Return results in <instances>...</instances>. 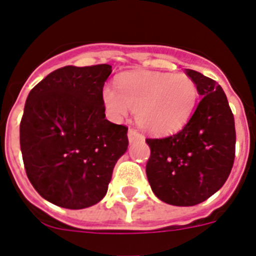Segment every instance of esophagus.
Listing matches in <instances>:
<instances>
[{
    "label": "esophagus",
    "mask_w": 256,
    "mask_h": 256,
    "mask_svg": "<svg viewBox=\"0 0 256 256\" xmlns=\"http://www.w3.org/2000/svg\"><path fill=\"white\" fill-rule=\"evenodd\" d=\"M128 135V140H130V142H134V140H138V139L143 138V135L140 134L138 130H135V128H130Z\"/></svg>",
    "instance_id": "34e87169"
}]
</instances>
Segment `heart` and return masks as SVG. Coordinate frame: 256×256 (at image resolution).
<instances>
[{
    "label": "heart",
    "mask_w": 256,
    "mask_h": 256,
    "mask_svg": "<svg viewBox=\"0 0 256 256\" xmlns=\"http://www.w3.org/2000/svg\"><path fill=\"white\" fill-rule=\"evenodd\" d=\"M117 89L105 86L102 102L110 117L124 120L128 110L136 122L154 134L176 132L188 122L197 102V86L184 74L136 70L122 74Z\"/></svg>",
    "instance_id": "heart-1"
}]
</instances>
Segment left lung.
I'll list each match as a JSON object with an SVG mask.
<instances>
[{"mask_svg":"<svg viewBox=\"0 0 256 256\" xmlns=\"http://www.w3.org/2000/svg\"><path fill=\"white\" fill-rule=\"evenodd\" d=\"M201 100L186 124L176 134L147 138L150 186L158 198L176 206H193L221 188L236 158L234 116L217 81L193 70Z\"/></svg>","mask_w":256,"mask_h":256,"instance_id":"left-lung-1","label":"left lung"}]
</instances>
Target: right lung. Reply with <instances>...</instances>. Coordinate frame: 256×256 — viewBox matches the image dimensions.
<instances>
[{"label":"right lung","mask_w":256,"mask_h":256,"mask_svg":"<svg viewBox=\"0 0 256 256\" xmlns=\"http://www.w3.org/2000/svg\"><path fill=\"white\" fill-rule=\"evenodd\" d=\"M112 66L54 70L28 93L20 124L26 175L50 202L84 209L104 198L126 152L128 128L105 118L104 84Z\"/></svg>","instance_id":"obj_1"}]
</instances>
